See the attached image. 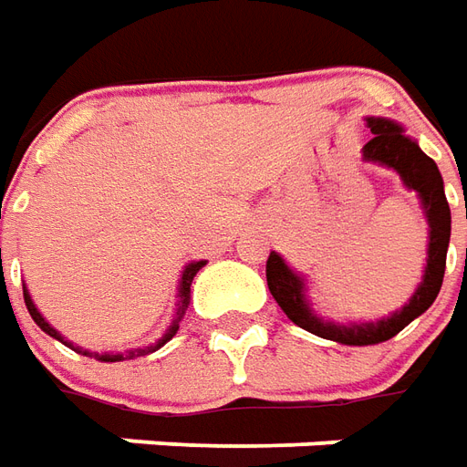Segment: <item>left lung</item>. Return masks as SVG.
Returning a JSON list of instances; mask_svg holds the SVG:
<instances>
[{"instance_id": "left-lung-1", "label": "left lung", "mask_w": 467, "mask_h": 467, "mask_svg": "<svg viewBox=\"0 0 467 467\" xmlns=\"http://www.w3.org/2000/svg\"><path fill=\"white\" fill-rule=\"evenodd\" d=\"M365 120L367 128L372 130V140L362 148V161L395 171L402 186L418 193L420 208L428 221V259L418 289L412 292L402 309L377 322H332L314 312L304 274L294 271L279 251H271L266 261V284L284 314L306 332L349 347L387 342L402 332L412 319H418L420 314L428 312L442 286L445 256L451 244V206L435 161L420 150L418 140H412L400 122L387 118H365Z\"/></svg>"}]
</instances>
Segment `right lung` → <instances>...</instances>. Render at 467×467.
<instances>
[{
	"instance_id": "obj_1",
	"label": "right lung",
	"mask_w": 467,
	"mask_h": 467,
	"mask_svg": "<svg viewBox=\"0 0 467 467\" xmlns=\"http://www.w3.org/2000/svg\"><path fill=\"white\" fill-rule=\"evenodd\" d=\"M206 266V261H191V264H186L183 266V274H181V279H178V304H175V317L173 322H171V327L165 329V334L155 342V345L150 347H140V349H128V352H90V349H82V347L72 345L69 339H65L62 334L52 327V324L39 314L37 304L32 302V294H29L27 284H22V289H25V304H27L29 314H32V319H35V324H37L39 329L45 334H49V337H55L57 342H62L65 347H69V349H75V352H80V355L85 357H95V359H100V362H122V359H133V357H143L148 355V352H155V349H161V347L165 345V342H171L175 337V332H178V327H181V319H183V314H186L188 304H191V284H193V276H196L198 271Z\"/></svg>"
}]
</instances>
